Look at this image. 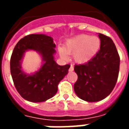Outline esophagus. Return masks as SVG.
Masks as SVG:
<instances>
[{"instance_id":"34e87169","label":"esophagus","mask_w":129,"mask_h":129,"mask_svg":"<svg viewBox=\"0 0 129 129\" xmlns=\"http://www.w3.org/2000/svg\"><path fill=\"white\" fill-rule=\"evenodd\" d=\"M73 70H74V67H73V66L71 65V66H70V68H69V71H70V72H73Z\"/></svg>"}]
</instances>
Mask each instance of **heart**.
Instances as JSON below:
<instances>
[{
	"instance_id": "heart-1",
	"label": "heart",
	"mask_w": 129,
	"mask_h": 129,
	"mask_svg": "<svg viewBox=\"0 0 129 129\" xmlns=\"http://www.w3.org/2000/svg\"><path fill=\"white\" fill-rule=\"evenodd\" d=\"M100 47L101 41L98 37L79 34L66 40L63 48H58V52L63 60L68 59V54H73L74 61L78 64H84L96 56Z\"/></svg>"
}]
</instances>
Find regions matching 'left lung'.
Wrapping results in <instances>:
<instances>
[{
  "mask_svg": "<svg viewBox=\"0 0 129 129\" xmlns=\"http://www.w3.org/2000/svg\"><path fill=\"white\" fill-rule=\"evenodd\" d=\"M98 37L101 47L96 56L83 65H75L78 76L74 85L76 95L88 102H96L111 94L116 84L119 70V56L111 38L102 34Z\"/></svg>",
  "mask_w": 129,
  "mask_h": 129,
  "instance_id": "8db88e82",
  "label": "left lung"
}]
</instances>
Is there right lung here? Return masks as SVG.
<instances>
[{"label":"right lung","instance_id":"obj_1","mask_svg":"<svg viewBox=\"0 0 129 129\" xmlns=\"http://www.w3.org/2000/svg\"><path fill=\"white\" fill-rule=\"evenodd\" d=\"M56 45L53 39L43 34H29L21 39L13 50L10 71L14 84L23 98L31 102H43L55 95L58 84L68 73L69 64L59 66L54 61ZM37 51L42 65L34 73L28 74L22 69L25 52Z\"/></svg>","mask_w":129,"mask_h":129}]
</instances>
